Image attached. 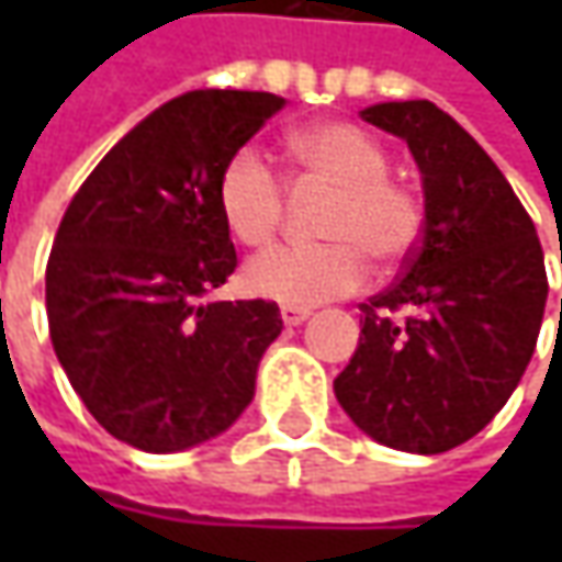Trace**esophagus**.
Here are the masks:
<instances>
[{
	"label": "esophagus",
	"mask_w": 562,
	"mask_h": 562,
	"mask_svg": "<svg viewBox=\"0 0 562 562\" xmlns=\"http://www.w3.org/2000/svg\"><path fill=\"white\" fill-rule=\"evenodd\" d=\"M281 318H284V325H303V322L310 318V310H306V306H291V303H284V306H281Z\"/></svg>",
	"instance_id": "34e87169"
}]
</instances>
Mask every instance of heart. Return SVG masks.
<instances>
[{
  "label": "heart",
  "instance_id": "b5f03b06",
  "mask_svg": "<svg viewBox=\"0 0 562 562\" xmlns=\"http://www.w3.org/2000/svg\"><path fill=\"white\" fill-rule=\"evenodd\" d=\"M291 153L306 181L335 187L322 222L328 244L256 256L244 271L249 291L313 306L357 291L369 274V256L400 266L416 252L425 205L416 187L391 178V153L372 134L347 121H325L296 131ZM215 200L240 244L266 247L284 225L288 187L262 149L240 146L218 175Z\"/></svg>",
  "mask_w": 562,
  "mask_h": 562
}]
</instances>
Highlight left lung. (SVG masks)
<instances>
[{
  "label": "left lung",
  "instance_id": "1",
  "mask_svg": "<svg viewBox=\"0 0 562 562\" xmlns=\"http://www.w3.org/2000/svg\"><path fill=\"white\" fill-rule=\"evenodd\" d=\"M362 119L409 146L425 227L403 274L359 306L335 394L378 443L443 453L475 438L526 372L548 303L544 252L504 171L435 102H378Z\"/></svg>",
  "mask_w": 562,
  "mask_h": 562
}]
</instances>
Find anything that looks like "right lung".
<instances>
[{
  "mask_svg": "<svg viewBox=\"0 0 562 562\" xmlns=\"http://www.w3.org/2000/svg\"><path fill=\"white\" fill-rule=\"evenodd\" d=\"M281 109L274 93L190 90L127 131L65 209L46 266L55 357L90 416L137 450L231 428L284 328L266 300H203L237 269L218 175Z\"/></svg>",
  "mask_w": 562,
  "mask_h": 562,
  "instance_id": "right-lung-1",
  "label": "right lung"
}]
</instances>
